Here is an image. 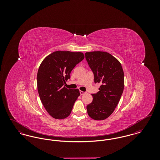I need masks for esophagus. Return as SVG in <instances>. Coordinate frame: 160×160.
<instances>
[{
  "label": "esophagus",
  "mask_w": 160,
  "mask_h": 160,
  "mask_svg": "<svg viewBox=\"0 0 160 160\" xmlns=\"http://www.w3.org/2000/svg\"><path fill=\"white\" fill-rule=\"evenodd\" d=\"M80 95H84V94L86 93V92H85L80 91Z\"/></svg>",
  "instance_id": "esophagus-1"
}]
</instances>
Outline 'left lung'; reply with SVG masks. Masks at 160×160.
<instances>
[{
  "label": "left lung",
  "mask_w": 160,
  "mask_h": 160,
  "mask_svg": "<svg viewBox=\"0 0 160 160\" xmlns=\"http://www.w3.org/2000/svg\"><path fill=\"white\" fill-rule=\"evenodd\" d=\"M85 57L93 73L95 83L101 84L99 91L92 94L93 101L86 107L88 114L94 120H104L114 112L123 91L122 65L107 52H86Z\"/></svg>",
  "instance_id": "8db88e82"
}]
</instances>
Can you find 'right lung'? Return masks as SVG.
<instances>
[{"label": "right lung", "mask_w": 160, "mask_h": 160, "mask_svg": "<svg viewBox=\"0 0 160 160\" xmlns=\"http://www.w3.org/2000/svg\"><path fill=\"white\" fill-rule=\"evenodd\" d=\"M81 52L56 51L47 56L41 63L37 74L39 98L47 112L54 119H62L71 113L80 92L65 88L70 73L83 60Z\"/></svg>", "instance_id": "right-lung-1"}]
</instances>
